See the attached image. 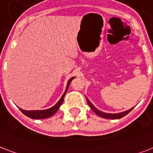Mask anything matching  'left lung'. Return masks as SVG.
Instances as JSON below:
<instances>
[{"label": "left lung", "mask_w": 153, "mask_h": 153, "mask_svg": "<svg viewBox=\"0 0 153 153\" xmlns=\"http://www.w3.org/2000/svg\"><path fill=\"white\" fill-rule=\"evenodd\" d=\"M86 100H87L88 105H89V107L91 108L92 110H93L94 112L96 113L97 115H99V116H100V117L105 118V119H110V120H117V119H120V118L123 117V116H125V115H127V114H128V113L130 112V111H131L133 108H132L130 109V110H128V111H124V112L118 113V114H109V113H105V112H103V111H99L98 109H97L94 106V105H92L91 102H90V101L88 100L87 98H86Z\"/></svg>", "instance_id": "obj_1"}]
</instances>
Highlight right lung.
Instances as JSON below:
<instances>
[{
    "mask_svg": "<svg viewBox=\"0 0 153 153\" xmlns=\"http://www.w3.org/2000/svg\"><path fill=\"white\" fill-rule=\"evenodd\" d=\"M74 79V77L70 79V80L68 81V85H67V88H66V90L64 92V95L62 96V97L60 98V100L56 103V105H54L53 107L50 108L46 109V110H42V111H26V110H23V109H20V111L24 114L25 115H27V117L31 118V119H35V120H42V119H46V118L50 117L52 115H53L57 111V110L59 109V108L60 107V105L63 104L64 102V98L65 94H67L68 89V86L70 85L71 82Z\"/></svg>",
    "mask_w": 153,
    "mask_h": 153,
    "instance_id": "right-lung-1",
    "label": "right lung"
}]
</instances>
